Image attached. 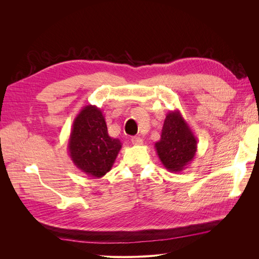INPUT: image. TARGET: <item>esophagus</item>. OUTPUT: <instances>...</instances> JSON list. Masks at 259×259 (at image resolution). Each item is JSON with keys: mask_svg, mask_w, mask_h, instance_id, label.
<instances>
[{"mask_svg": "<svg viewBox=\"0 0 259 259\" xmlns=\"http://www.w3.org/2000/svg\"><path fill=\"white\" fill-rule=\"evenodd\" d=\"M131 142H132L133 145H135V146L143 145V139L140 138V137H137V136L132 137V138H131Z\"/></svg>", "mask_w": 259, "mask_h": 259, "instance_id": "1", "label": "esophagus"}]
</instances>
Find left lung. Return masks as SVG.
<instances>
[{
  "mask_svg": "<svg viewBox=\"0 0 259 259\" xmlns=\"http://www.w3.org/2000/svg\"><path fill=\"white\" fill-rule=\"evenodd\" d=\"M198 139L179 110L166 114L161 138L154 144L163 166L171 173L187 168L197 153Z\"/></svg>",
  "mask_w": 259,
  "mask_h": 259,
  "instance_id": "left-lung-1",
  "label": "left lung"
}]
</instances>
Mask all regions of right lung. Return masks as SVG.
Here are the masks:
<instances>
[{
    "instance_id": "right-lung-1",
    "label": "right lung",
    "mask_w": 259,
    "mask_h": 259,
    "mask_svg": "<svg viewBox=\"0 0 259 259\" xmlns=\"http://www.w3.org/2000/svg\"><path fill=\"white\" fill-rule=\"evenodd\" d=\"M121 148L120 139L109 136L100 109L93 105L83 107L73 121L68 143L74 165L88 176L100 178L111 170Z\"/></svg>"
}]
</instances>
